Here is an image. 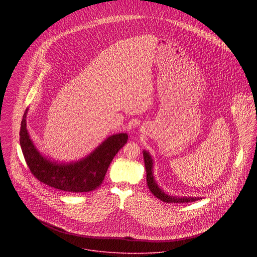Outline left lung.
Instances as JSON below:
<instances>
[{"label":"left lung","mask_w":257,"mask_h":257,"mask_svg":"<svg viewBox=\"0 0 257 257\" xmlns=\"http://www.w3.org/2000/svg\"><path fill=\"white\" fill-rule=\"evenodd\" d=\"M144 159H145V164H146V170H147V186L150 190V192L157 197L159 200L165 202V203H189V202H195L199 200V198H192V197H176V196H171L168 194H165L162 189L158 187L156 183L154 177H153V160L150 156V154L147 151H144Z\"/></svg>","instance_id":"obj_1"}]
</instances>
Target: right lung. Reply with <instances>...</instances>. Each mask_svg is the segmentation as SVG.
Returning a JSON list of instances; mask_svg holds the SVG:
<instances>
[{"instance_id":"obj_1","label":"right lung","mask_w":257,"mask_h":257,"mask_svg":"<svg viewBox=\"0 0 257 257\" xmlns=\"http://www.w3.org/2000/svg\"><path fill=\"white\" fill-rule=\"evenodd\" d=\"M28 110L24 113L20 131V144L26 162L37 180L61 191L84 193L98 188L105 178L112 158L127 142L126 134L113 135L79 161L52 162L38 152L30 138L27 130Z\"/></svg>"}]
</instances>
